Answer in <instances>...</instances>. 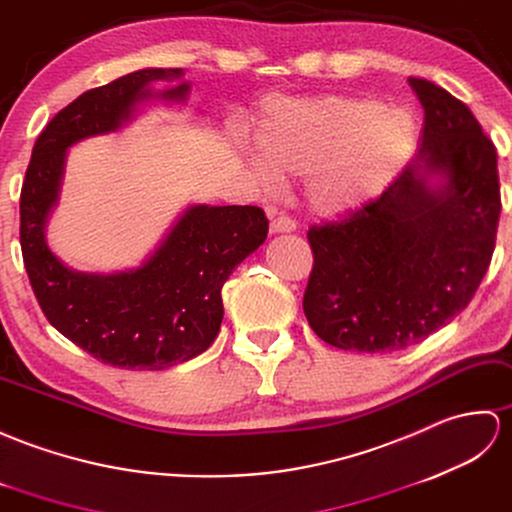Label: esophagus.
I'll list each match as a JSON object with an SVG mask.
<instances>
[{
  "label": "esophagus",
  "mask_w": 512,
  "mask_h": 512,
  "mask_svg": "<svg viewBox=\"0 0 512 512\" xmlns=\"http://www.w3.org/2000/svg\"><path fill=\"white\" fill-rule=\"evenodd\" d=\"M295 230V221L285 217V214H280L274 221H271V234H289Z\"/></svg>",
  "instance_id": "34e87169"
}]
</instances>
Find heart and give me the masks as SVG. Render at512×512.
I'll return each mask as SVG.
<instances>
[{
    "label": "heart",
    "instance_id": "obj_1",
    "mask_svg": "<svg viewBox=\"0 0 512 512\" xmlns=\"http://www.w3.org/2000/svg\"><path fill=\"white\" fill-rule=\"evenodd\" d=\"M420 127L412 109L359 96L267 100L247 166L265 188L306 177L309 206L344 217L381 199L412 164Z\"/></svg>",
    "mask_w": 512,
    "mask_h": 512
}]
</instances>
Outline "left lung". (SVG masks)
Wrapping results in <instances>:
<instances>
[{
    "label": "left lung",
    "mask_w": 512,
    "mask_h": 512,
    "mask_svg": "<svg viewBox=\"0 0 512 512\" xmlns=\"http://www.w3.org/2000/svg\"><path fill=\"white\" fill-rule=\"evenodd\" d=\"M423 144L401 179L339 223L311 227L302 309L326 344L392 352L456 317L491 263L499 221L497 151L471 109L423 78Z\"/></svg>",
    "instance_id": "obj_1"
}]
</instances>
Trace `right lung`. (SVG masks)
Returning a JSON list of instances; mask_svg holds the SVG:
<instances>
[{"instance_id": "add662e5", "label": "right lung", "mask_w": 512, "mask_h": 512, "mask_svg": "<svg viewBox=\"0 0 512 512\" xmlns=\"http://www.w3.org/2000/svg\"><path fill=\"white\" fill-rule=\"evenodd\" d=\"M155 82L167 87L155 90ZM188 94L181 67H144L78 96L32 149L19 203L30 285L56 331L109 366L164 370L201 355L219 335L225 280L269 232L256 206L192 203L138 267L78 271L52 252L48 221L72 146L122 131L146 102L184 105Z\"/></svg>"}]
</instances>
